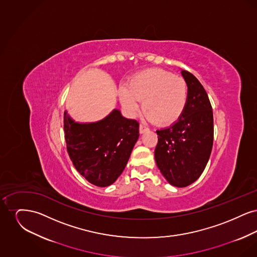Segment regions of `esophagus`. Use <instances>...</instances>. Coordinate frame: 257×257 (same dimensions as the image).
I'll return each mask as SVG.
<instances>
[{"mask_svg": "<svg viewBox=\"0 0 257 257\" xmlns=\"http://www.w3.org/2000/svg\"><path fill=\"white\" fill-rule=\"evenodd\" d=\"M147 131H148V128L146 127V126H144L143 124H141V125H140V133H141V134H144V133H146Z\"/></svg>", "mask_w": 257, "mask_h": 257, "instance_id": "esophagus-1", "label": "esophagus"}]
</instances>
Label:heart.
<instances>
[{"mask_svg":"<svg viewBox=\"0 0 257 257\" xmlns=\"http://www.w3.org/2000/svg\"><path fill=\"white\" fill-rule=\"evenodd\" d=\"M123 107L136 112L142 108L147 118L158 125H171L183 114L188 102V86L182 78L150 68L135 74L119 91Z\"/></svg>","mask_w":257,"mask_h":257,"instance_id":"b5f03b06","label":"heart"}]
</instances>
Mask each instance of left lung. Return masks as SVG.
I'll list each match as a JSON object with an SVG mask.
<instances>
[{"label":"left lung","mask_w":257,"mask_h":257,"mask_svg":"<svg viewBox=\"0 0 257 257\" xmlns=\"http://www.w3.org/2000/svg\"><path fill=\"white\" fill-rule=\"evenodd\" d=\"M188 86L183 114L171 127L157 130L155 160L162 174L172 186L194 183L204 171L214 140L213 110L207 92L196 77L182 70Z\"/></svg>","instance_id":"left-lung-1"}]
</instances>
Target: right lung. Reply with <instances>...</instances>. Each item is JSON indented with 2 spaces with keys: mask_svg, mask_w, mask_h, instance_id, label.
<instances>
[{
  "mask_svg": "<svg viewBox=\"0 0 257 257\" xmlns=\"http://www.w3.org/2000/svg\"><path fill=\"white\" fill-rule=\"evenodd\" d=\"M140 124L113 110L101 121L75 123L64 113L63 129L68 155L74 167L89 183L107 187L124 171L136 142Z\"/></svg>",
  "mask_w": 257,
  "mask_h": 257,
  "instance_id": "right-lung-1",
  "label": "right lung"
}]
</instances>
